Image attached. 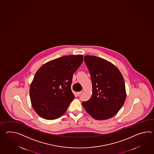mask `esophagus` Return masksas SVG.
I'll use <instances>...</instances> for the list:
<instances>
[{"label":"esophagus","instance_id":"34e87169","mask_svg":"<svg viewBox=\"0 0 154 154\" xmlns=\"http://www.w3.org/2000/svg\"><path fill=\"white\" fill-rule=\"evenodd\" d=\"M82 92H77V96H80L82 94Z\"/></svg>","mask_w":154,"mask_h":154}]
</instances>
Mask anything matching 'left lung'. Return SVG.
Segmentation results:
<instances>
[{
  "label": "left lung",
  "mask_w": 154,
  "mask_h": 154,
  "mask_svg": "<svg viewBox=\"0 0 154 154\" xmlns=\"http://www.w3.org/2000/svg\"><path fill=\"white\" fill-rule=\"evenodd\" d=\"M84 61L91 77L92 94L82 105L94 119H109L119 112L126 99L123 75L115 65L103 58L88 55Z\"/></svg>",
  "instance_id": "left-lung-1"
}]
</instances>
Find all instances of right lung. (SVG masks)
I'll list each match as a JSON object with an SVG mask.
<instances>
[{"instance_id": "1", "label": "right lung", "mask_w": 154, "mask_h": 154, "mask_svg": "<svg viewBox=\"0 0 154 154\" xmlns=\"http://www.w3.org/2000/svg\"><path fill=\"white\" fill-rule=\"evenodd\" d=\"M83 57L64 56L48 62L38 69L30 85V97L39 116L56 119L66 112L75 98L71 89L73 75L82 64Z\"/></svg>"}]
</instances>
